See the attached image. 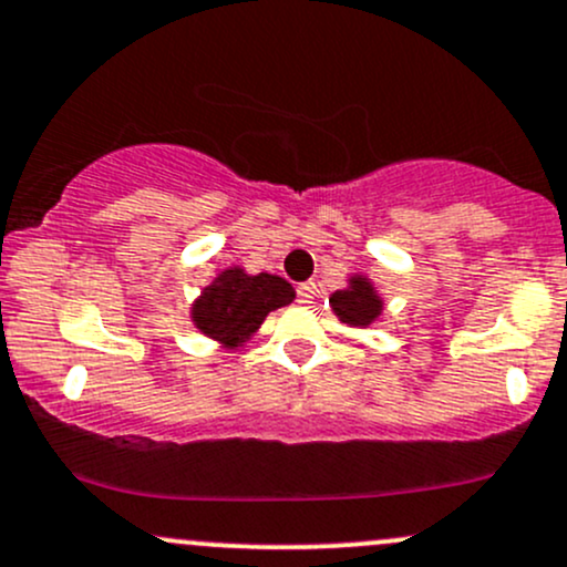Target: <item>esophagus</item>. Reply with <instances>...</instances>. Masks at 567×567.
<instances>
[{
  "label": "esophagus",
  "mask_w": 567,
  "mask_h": 567,
  "mask_svg": "<svg viewBox=\"0 0 567 567\" xmlns=\"http://www.w3.org/2000/svg\"><path fill=\"white\" fill-rule=\"evenodd\" d=\"M298 303H312L315 301V293H317V285L315 282H303L298 285Z\"/></svg>",
  "instance_id": "1"
}]
</instances>
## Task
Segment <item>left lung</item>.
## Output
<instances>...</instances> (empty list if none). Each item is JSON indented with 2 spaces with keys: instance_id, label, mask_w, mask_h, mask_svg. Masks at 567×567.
<instances>
[{
  "instance_id": "left-lung-1",
  "label": "left lung",
  "mask_w": 567,
  "mask_h": 567,
  "mask_svg": "<svg viewBox=\"0 0 567 567\" xmlns=\"http://www.w3.org/2000/svg\"><path fill=\"white\" fill-rule=\"evenodd\" d=\"M328 303H331L333 315L339 317L341 322H347L350 328L374 326L384 312L382 296H379L374 282H371L365 274H352V277L347 279V288L331 293Z\"/></svg>"
}]
</instances>
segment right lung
I'll list each match as a JSON object with an SVG mask.
<instances>
[{
	"label": "right lung",
	"mask_w": 567,
	"mask_h": 567,
	"mask_svg": "<svg viewBox=\"0 0 567 567\" xmlns=\"http://www.w3.org/2000/svg\"><path fill=\"white\" fill-rule=\"evenodd\" d=\"M293 298V285L277 274H247L241 266H228L190 303V320L207 339L236 350L258 333L269 312L288 307Z\"/></svg>",
	"instance_id": "add662e5"
}]
</instances>
